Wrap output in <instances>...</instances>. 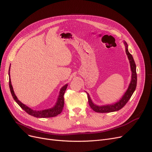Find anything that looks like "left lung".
<instances>
[{
	"label": "left lung",
	"instance_id": "8db88e82",
	"mask_svg": "<svg viewBox=\"0 0 152 152\" xmlns=\"http://www.w3.org/2000/svg\"><path fill=\"white\" fill-rule=\"evenodd\" d=\"M125 52L128 56V58L130 61V68L132 71V80L130 83L128 89L125 92V94L123 96L121 99L116 102L115 104H111V105H102V106H98L92 103L90 96L88 93V102L89 106L94 111L99 113H112V112L117 111L118 110L121 109L124 107V105L127 103L129 101L131 96H132L134 92L135 91L137 86V72H136V65L135 61L134 60V58L132 55L128 51L127 49V45L125 42Z\"/></svg>",
	"mask_w": 152,
	"mask_h": 152
}]
</instances>
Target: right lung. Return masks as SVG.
I'll list each match as a JSON object with an SVG mask.
<instances>
[{
    "instance_id": "obj_1",
    "label": "right lung",
    "mask_w": 152,
    "mask_h": 152,
    "mask_svg": "<svg viewBox=\"0 0 152 152\" xmlns=\"http://www.w3.org/2000/svg\"><path fill=\"white\" fill-rule=\"evenodd\" d=\"M9 71H10V68H9ZM9 88H10L12 96L13 98H14L15 101L20 105V107L23 110H24L27 114H28L31 116H34L38 118L52 117H55L61 114L64 107V94L66 89L68 87V84L64 85V86L61 89L60 92V95H59V97L58 99V101L54 107L47 109V110L37 111V110H34L31 109L30 108L27 107V105H25V104H22L19 100H18L17 96L14 93V91L13 90L12 86L11 84V81L10 78V72H9Z\"/></svg>"
}]
</instances>
